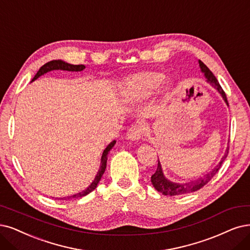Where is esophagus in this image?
Listing matches in <instances>:
<instances>
[{"label": "esophagus", "instance_id": "esophagus-1", "mask_svg": "<svg viewBox=\"0 0 250 250\" xmlns=\"http://www.w3.org/2000/svg\"><path fill=\"white\" fill-rule=\"evenodd\" d=\"M142 135H143V125L140 124L131 125L126 133V137L131 140H139L142 137Z\"/></svg>", "mask_w": 250, "mask_h": 250}]
</instances>
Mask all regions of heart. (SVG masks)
<instances>
[{
	"instance_id": "1",
	"label": "heart",
	"mask_w": 250,
	"mask_h": 250,
	"mask_svg": "<svg viewBox=\"0 0 250 250\" xmlns=\"http://www.w3.org/2000/svg\"><path fill=\"white\" fill-rule=\"evenodd\" d=\"M164 80V75L155 71H143L133 74L125 82V94L132 100L148 98Z\"/></svg>"
}]
</instances>
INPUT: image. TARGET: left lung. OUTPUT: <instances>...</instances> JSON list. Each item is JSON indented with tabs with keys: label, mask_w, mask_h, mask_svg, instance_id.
<instances>
[{
	"label": "left lung",
	"mask_w": 250,
	"mask_h": 250,
	"mask_svg": "<svg viewBox=\"0 0 250 250\" xmlns=\"http://www.w3.org/2000/svg\"><path fill=\"white\" fill-rule=\"evenodd\" d=\"M199 63H200V67H201L202 72L205 74V77L207 78V81L210 82L211 84L213 85L218 90V92L221 95V97H223L224 100L226 101V103L229 105L228 99H227V96H226V92L224 91L223 87L220 86V84L218 83L216 77L213 75V73H212L209 70V68L203 62L199 61ZM228 153H229V146H228V149H227V151H226V153L224 155V158L221 159L220 163L210 173L206 174L203 178H199V179H197L195 181H191V182H188V183H182V184L171 182L167 178H166L164 176V174H163L162 166H161L160 161H159V163H158V169H156L155 173L151 176L152 186L154 187V188L156 190L162 192L163 195H165V196H177V195H183V193H189V192H192V191H196V190L202 188L204 186H206V184L212 178H213L214 175L220 169L221 165H223V162L226 160V158L228 156Z\"/></svg>",
	"instance_id": "8db88e82"
}]
</instances>
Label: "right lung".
<instances>
[{"mask_svg":"<svg viewBox=\"0 0 250 250\" xmlns=\"http://www.w3.org/2000/svg\"><path fill=\"white\" fill-rule=\"evenodd\" d=\"M85 69V66H83V64H71V63H68V62H64L62 61H51V62H46L45 64H43V66L39 69V71L37 72V74L35 75V77L32 79V81L36 80L38 77H40L41 75H43V74L47 73L49 71H52V70H63V71H75V72H78V71H82ZM115 144V141H112L111 142L107 147L106 149L104 150L103 152V155H102V159H101V167L99 169V172L97 174V176L95 178V180L92 181V183L90 184V186L85 189L83 190L79 193H76V195L74 196H70L68 198H63L64 200H69V199H76V198H82L86 196L87 193L91 192L94 189H96L97 186L99 181L101 180L102 176H103V174L105 172V169H106V163H107V155H108V152L110 151V149L112 148V147L114 146Z\"/></svg>","mask_w":250,"mask_h":250,"instance_id":"1","label":"right lung"}]
</instances>
